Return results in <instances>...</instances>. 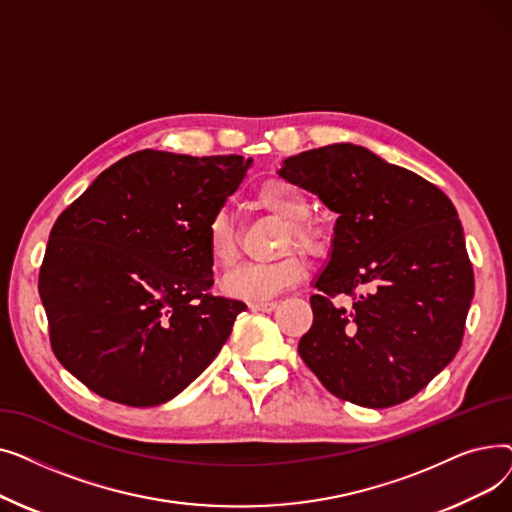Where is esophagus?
<instances>
[{
    "mask_svg": "<svg viewBox=\"0 0 512 512\" xmlns=\"http://www.w3.org/2000/svg\"><path fill=\"white\" fill-rule=\"evenodd\" d=\"M253 311H263V313H272L276 307H278V303H274V301H263V303H251L249 305Z\"/></svg>",
    "mask_w": 512,
    "mask_h": 512,
    "instance_id": "esophagus-1",
    "label": "esophagus"
}]
</instances>
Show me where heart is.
<instances>
[{"label":"heart","mask_w":512,"mask_h":512,"mask_svg":"<svg viewBox=\"0 0 512 512\" xmlns=\"http://www.w3.org/2000/svg\"><path fill=\"white\" fill-rule=\"evenodd\" d=\"M257 203L286 224L282 249H288L292 245L307 255H315L321 251V234L305 222L309 218V201L297 186L286 180L265 182L257 191ZM205 245L211 263L220 267V270H228V267L238 261V234L226 211L211 215L205 230ZM303 276V259L290 253L270 263L240 265L238 270L230 272L224 278L222 288L234 299L261 303L274 299L276 294H280L288 286L301 282Z\"/></svg>","instance_id":"obj_1"}]
</instances>
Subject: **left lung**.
Instances as JSON below:
<instances>
[{"label":"left lung","instance_id":"obj_1","mask_svg":"<svg viewBox=\"0 0 512 512\" xmlns=\"http://www.w3.org/2000/svg\"><path fill=\"white\" fill-rule=\"evenodd\" d=\"M278 174L338 215L301 359L355 405L409 400L461 348L475 282L459 213L432 182L353 143L286 157ZM344 293L351 306L331 301Z\"/></svg>","mask_w":512,"mask_h":512}]
</instances>
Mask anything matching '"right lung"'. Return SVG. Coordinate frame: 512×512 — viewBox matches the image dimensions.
<instances>
[{
	"instance_id": "right-lung-1",
	"label": "right lung",
	"mask_w": 512,
	"mask_h": 512,
	"mask_svg": "<svg viewBox=\"0 0 512 512\" xmlns=\"http://www.w3.org/2000/svg\"><path fill=\"white\" fill-rule=\"evenodd\" d=\"M251 164L137 151L60 215L39 294L53 353L76 380L107 400L157 407L218 357L247 305L207 292L205 230Z\"/></svg>"
}]
</instances>
